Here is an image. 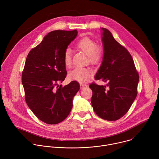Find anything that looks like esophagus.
I'll return each mask as SVG.
<instances>
[{"label": "esophagus", "mask_w": 159, "mask_h": 159, "mask_svg": "<svg viewBox=\"0 0 159 159\" xmlns=\"http://www.w3.org/2000/svg\"><path fill=\"white\" fill-rule=\"evenodd\" d=\"M80 89H84V88H85V87H87V85H85V84H80Z\"/></svg>", "instance_id": "34e87169"}]
</instances>
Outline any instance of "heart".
<instances>
[{"mask_svg":"<svg viewBox=\"0 0 159 159\" xmlns=\"http://www.w3.org/2000/svg\"><path fill=\"white\" fill-rule=\"evenodd\" d=\"M75 47L87 55L88 61L90 63H98L102 58V48L96 46V42L89 38L85 37L80 39L75 44ZM63 62L66 67L69 68L72 65L71 50L70 48H66L64 52ZM93 74V70L89 68L77 67L69 73L68 77L71 80L84 82L91 77Z\"/></svg>","mask_w":159,"mask_h":159,"instance_id":"heart-1","label":"heart"}]
</instances>
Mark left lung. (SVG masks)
<instances>
[{
    "mask_svg": "<svg viewBox=\"0 0 159 159\" xmlns=\"http://www.w3.org/2000/svg\"><path fill=\"white\" fill-rule=\"evenodd\" d=\"M104 55L95 80L106 85L90 84L91 104L96 114L107 121H116L129 109L137 96L139 75L129 52L107 29L102 28Z\"/></svg>",
    "mask_w": 159,
    "mask_h": 159,
    "instance_id": "obj_1",
    "label": "left lung"
}]
</instances>
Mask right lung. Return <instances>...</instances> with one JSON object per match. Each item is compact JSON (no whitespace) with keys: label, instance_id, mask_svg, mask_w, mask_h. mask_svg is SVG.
Listing matches in <instances>:
<instances>
[{"label":"right lung","instance_id":"right-lung-1","mask_svg":"<svg viewBox=\"0 0 159 159\" xmlns=\"http://www.w3.org/2000/svg\"><path fill=\"white\" fill-rule=\"evenodd\" d=\"M77 31L56 30L45 36L28 55L22 73L25 101L43 122L56 125L71 111L73 98L80 89L77 81L62 87L66 71L63 55L77 36Z\"/></svg>","mask_w":159,"mask_h":159}]
</instances>
